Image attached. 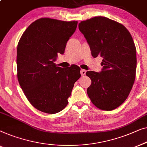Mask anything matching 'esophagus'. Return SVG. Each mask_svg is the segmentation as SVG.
<instances>
[{
	"instance_id": "obj_1",
	"label": "esophagus",
	"mask_w": 147,
	"mask_h": 147,
	"mask_svg": "<svg viewBox=\"0 0 147 147\" xmlns=\"http://www.w3.org/2000/svg\"><path fill=\"white\" fill-rule=\"evenodd\" d=\"M86 71L85 70H84V69H81V71H80V74H81V75H85V74H86Z\"/></svg>"
}]
</instances>
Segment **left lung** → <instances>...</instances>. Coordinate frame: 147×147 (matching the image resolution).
<instances>
[{
	"instance_id": "8db88e82",
	"label": "left lung",
	"mask_w": 147,
	"mask_h": 147,
	"mask_svg": "<svg viewBox=\"0 0 147 147\" xmlns=\"http://www.w3.org/2000/svg\"><path fill=\"white\" fill-rule=\"evenodd\" d=\"M78 28L92 57L102 59V71L86 73L92 81L88 96L97 108L112 111L125 102L135 82L136 51L133 39L125 26L104 16L81 21Z\"/></svg>"
}]
</instances>
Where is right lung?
I'll return each instance as SVG.
<instances>
[{
  "label": "right lung",
  "mask_w": 147,
  "mask_h": 147,
  "mask_svg": "<svg viewBox=\"0 0 147 147\" xmlns=\"http://www.w3.org/2000/svg\"><path fill=\"white\" fill-rule=\"evenodd\" d=\"M77 23L40 18L26 28L18 42V82L30 104L43 113L55 114L65 109L80 77L77 65L61 68L55 63L58 53H65Z\"/></svg>",
  "instance_id": "add662e5"
}]
</instances>
